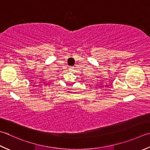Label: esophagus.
<instances>
[{"mask_svg": "<svg viewBox=\"0 0 150 150\" xmlns=\"http://www.w3.org/2000/svg\"><path fill=\"white\" fill-rule=\"evenodd\" d=\"M74 69H75V67H73V66H71V67H69V71H73V70H74Z\"/></svg>", "mask_w": 150, "mask_h": 150, "instance_id": "34e87169", "label": "esophagus"}]
</instances>
